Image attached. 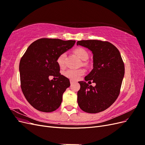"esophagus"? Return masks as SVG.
I'll list each match as a JSON object with an SVG mask.
<instances>
[{
	"label": "esophagus",
	"instance_id": "esophagus-1",
	"mask_svg": "<svg viewBox=\"0 0 145 145\" xmlns=\"http://www.w3.org/2000/svg\"><path fill=\"white\" fill-rule=\"evenodd\" d=\"M74 83V81H73V80H70V83H71V84L72 85V84H73V83Z\"/></svg>",
	"mask_w": 145,
	"mask_h": 145
}]
</instances>
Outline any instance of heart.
<instances>
[{
	"label": "heart",
	"mask_w": 145,
	"mask_h": 145,
	"mask_svg": "<svg viewBox=\"0 0 145 145\" xmlns=\"http://www.w3.org/2000/svg\"><path fill=\"white\" fill-rule=\"evenodd\" d=\"M76 55L82 60H86L88 57V54L87 53V51L82 48H78L74 51ZM65 53H62L59 56L57 59V62L60 67H63L65 65ZM85 71L82 69H69L65 71L64 75L68 77L69 79L72 80H76L80 78Z\"/></svg>",
	"instance_id": "b5f03b06"
}]
</instances>
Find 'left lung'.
<instances>
[{"mask_svg": "<svg viewBox=\"0 0 145 145\" xmlns=\"http://www.w3.org/2000/svg\"><path fill=\"white\" fill-rule=\"evenodd\" d=\"M77 45L93 52V69L85 80L96 84L93 86L86 82H78L80 88L77 92L78 105L88 113L103 111L114 103L120 94L125 74L120 53L114 45L106 41L80 40Z\"/></svg>", "mask_w": 145, "mask_h": 145, "instance_id": "obj_1", "label": "left lung"}]
</instances>
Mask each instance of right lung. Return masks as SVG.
I'll use <instances>...</instances> for the list:
<instances>
[{
	"mask_svg": "<svg viewBox=\"0 0 145 145\" xmlns=\"http://www.w3.org/2000/svg\"><path fill=\"white\" fill-rule=\"evenodd\" d=\"M75 43V40H71L40 39L28 46L21 58V89L29 103L37 110L50 112L60 106L63 94L70 86V82L59 72L57 59ZM50 76L58 80L50 81Z\"/></svg>",
	"mask_w": 145,
	"mask_h": 145,
	"instance_id": "1",
	"label": "right lung"
}]
</instances>
